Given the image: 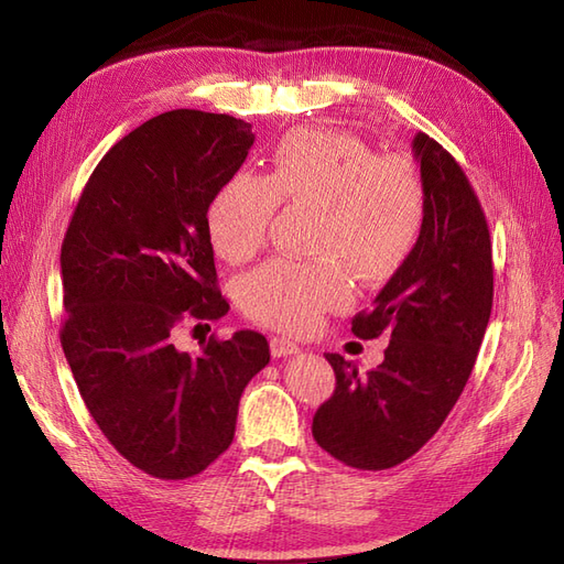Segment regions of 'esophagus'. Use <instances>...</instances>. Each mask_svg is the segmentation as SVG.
Instances as JSON below:
<instances>
[{
    "mask_svg": "<svg viewBox=\"0 0 564 564\" xmlns=\"http://www.w3.org/2000/svg\"><path fill=\"white\" fill-rule=\"evenodd\" d=\"M270 352H272V357H289V355H299L301 348L294 344V340H289L284 336H272Z\"/></svg>",
    "mask_w": 564,
    "mask_h": 564,
    "instance_id": "obj_1",
    "label": "esophagus"
}]
</instances>
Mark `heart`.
Segmentation results:
<instances>
[{
    "label": "heart",
    "instance_id": "1",
    "mask_svg": "<svg viewBox=\"0 0 564 564\" xmlns=\"http://www.w3.org/2000/svg\"><path fill=\"white\" fill-rule=\"evenodd\" d=\"M280 202L315 207L311 251L317 259H275L242 282V308L289 334L315 329L344 308L352 280L377 286L412 256L429 212V191L409 155H377L350 133L299 129L270 155L265 176L237 172L212 202L209 230L228 263H247L270 235Z\"/></svg>",
    "mask_w": 564,
    "mask_h": 564
}]
</instances>
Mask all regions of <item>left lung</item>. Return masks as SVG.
Returning a JSON list of instances; mask_svg holds the SVG:
<instances>
[{"label":"left lung","mask_w":564,"mask_h":564,"mask_svg":"<svg viewBox=\"0 0 564 564\" xmlns=\"http://www.w3.org/2000/svg\"><path fill=\"white\" fill-rule=\"evenodd\" d=\"M429 212L412 256L388 280L352 334L390 336L367 371L336 352L334 395L313 419V437L340 464L386 470L414 456L445 423L470 377L494 299L489 228L464 169L431 135H414Z\"/></svg>","instance_id":"1"}]
</instances>
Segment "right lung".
I'll return each mask as SVG.
<instances>
[{
	"label": "right lung",
	"instance_id": "1",
	"mask_svg": "<svg viewBox=\"0 0 564 564\" xmlns=\"http://www.w3.org/2000/svg\"><path fill=\"white\" fill-rule=\"evenodd\" d=\"M251 145V124L230 115L148 119L98 162L61 247V344L79 395L110 445L160 480L230 447L242 392L270 362L251 329L204 338L197 355L176 348L185 322L230 311L207 212Z\"/></svg>",
	"mask_w": 564,
	"mask_h": 564
}]
</instances>
